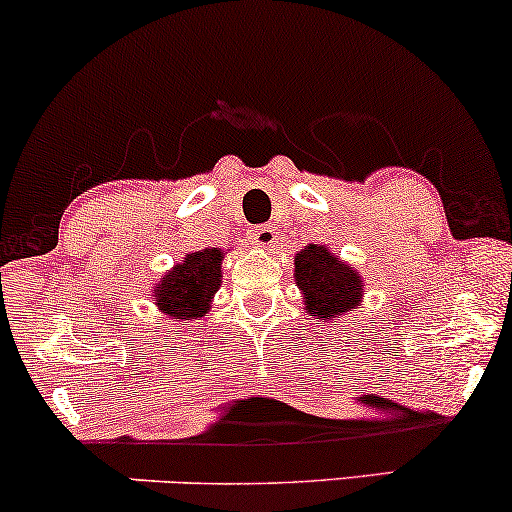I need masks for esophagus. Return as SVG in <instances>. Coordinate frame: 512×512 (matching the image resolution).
Here are the masks:
<instances>
[{
  "label": "esophagus",
  "instance_id": "1",
  "mask_svg": "<svg viewBox=\"0 0 512 512\" xmlns=\"http://www.w3.org/2000/svg\"><path fill=\"white\" fill-rule=\"evenodd\" d=\"M249 242L261 246V249H273L277 244V232L273 230V225H258L254 230H249Z\"/></svg>",
  "mask_w": 512,
  "mask_h": 512
}]
</instances>
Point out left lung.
I'll return each mask as SVG.
<instances>
[{"label": "left lung", "mask_w": 512, "mask_h": 512, "mask_svg": "<svg viewBox=\"0 0 512 512\" xmlns=\"http://www.w3.org/2000/svg\"><path fill=\"white\" fill-rule=\"evenodd\" d=\"M294 280L304 292L306 313L323 323L342 318L363 301V280L351 266L330 254L327 246L308 244L294 256Z\"/></svg>", "instance_id": "8db88e82"}]
</instances>
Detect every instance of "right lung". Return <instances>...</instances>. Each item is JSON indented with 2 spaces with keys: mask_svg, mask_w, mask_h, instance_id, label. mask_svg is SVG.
Segmentation results:
<instances>
[{
  "mask_svg": "<svg viewBox=\"0 0 512 512\" xmlns=\"http://www.w3.org/2000/svg\"><path fill=\"white\" fill-rule=\"evenodd\" d=\"M220 263H223L220 249H201L187 254L185 261L168 270L154 287V301L159 311L178 323L199 320L201 315H206L223 277Z\"/></svg>",
  "mask_w": 512,
  "mask_h": 512,
  "instance_id": "obj_1",
  "label": "right lung"
}]
</instances>
